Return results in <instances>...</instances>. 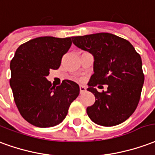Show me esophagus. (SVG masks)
Wrapping results in <instances>:
<instances>
[{
	"mask_svg": "<svg viewBox=\"0 0 155 155\" xmlns=\"http://www.w3.org/2000/svg\"><path fill=\"white\" fill-rule=\"evenodd\" d=\"M79 88H80V92H81V93H83V92H85V91H87V87H86L85 86L80 85Z\"/></svg>",
	"mask_w": 155,
	"mask_h": 155,
	"instance_id": "obj_1",
	"label": "esophagus"
}]
</instances>
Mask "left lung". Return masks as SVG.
Listing matches in <instances>:
<instances>
[{
	"instance_id": "1",
	"label": "left lung",
	"mask_w": 155,
	"mask_h": 155,
	"mask_svg": "<svg viewBox=\"0 0 155 155\" xmlns=\"http://www.w3.org/2000/svg\"><path fill=\"white\" fill-rule=\"evenodd\" d=\"M74 45L94 57V73L87 91L96 101L87 113L96 124L114 126L124 122L136 109L144 81L140 55L126 39L109 33L72 37ZM108 85L99 93L94 87ZM100 87V86H99Z\"/></svg>"
}]
</instances>
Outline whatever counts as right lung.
Listing matches in <instances>:
<instances>
[{
    "instance_id": "1",
    "label": "right lung",
    "mask_w": 155,
    "mask_h": 155,
    "mask_svg": "<svg viewBox=\"0 0 155 155\" xmlns=\"http://www.w3.org/2000/svg\"><path fill=\"white\" fill-rule=\"evenodd\" d=\"M72 39L39 37L21 45L11 61L12 89L15 105L24 119L46 128L58 125L66 117L70 105L79 95V86L64 80L54 87L46 77L58 69Z\"/></svg>"
}]
</instances>
